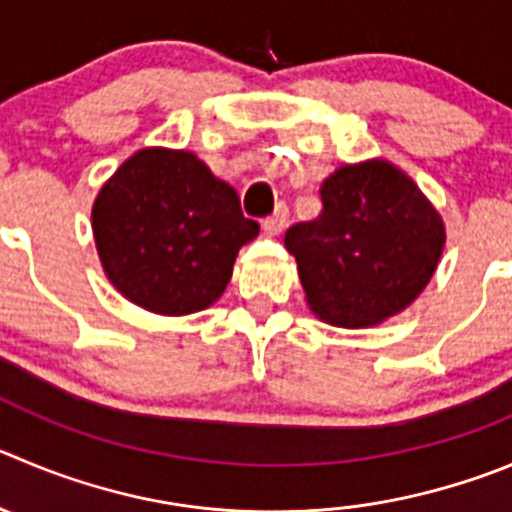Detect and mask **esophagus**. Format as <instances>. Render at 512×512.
I'll use <instances>...</instances> for the list:
<instances>
[{"label":"esophagus","mask_w":512,"mask_h":512,"mask_svg":"<svg viewBox=\"0 0 512 512\" xmlns=\"http://www.w3.org/2000/svg\"><path fill=\"white\" fill-rule=\"evenodd\" d=\"M285 224H288V207H285V204H278L275 214L262 222V229H265V234H270V237H278L285 229Z\"/></svg>","instance_id":"obj_1"}]
</instances>
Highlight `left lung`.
I'll return each instance as SVG.
<instances>
[{
    "instance_id": "left-lung-1",
    "label": "left lung",
    "mask_w": 512,
    "mask_h": 512,
    "mask_svg": "<svg viewBox=\"0 0 512 512\" xmlns=\"http://www.w3.org/2000/svg\"><path fill=\"white\" fill-rule=\"evenodd\" d=\"M313 222L285 232L308 308L338 328H371L419 298L442 257V214L386 159L338 166Z\"/></svg>"
}]
</instances>
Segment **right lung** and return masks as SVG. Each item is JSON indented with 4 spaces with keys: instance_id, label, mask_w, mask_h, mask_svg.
<instances>
[{
    "instance_id": "obj_1",
    "label": "right lung",
    "mask_w": 512,
    "mask_h": 512,
    "mask_svg": "<svg viewBox=\"0 0 512 512\" xmlns=\"http://www.w3.org/2000/svg\"><path fill=\"white\" fill-rule=\"evenodd\" d=\"M90 217L105 278L156 315L209 308L227 288L240 247L260 234L237 191L197 154L161 146L123 161L100 186Z\"/></svg>"
}]
</instances>
